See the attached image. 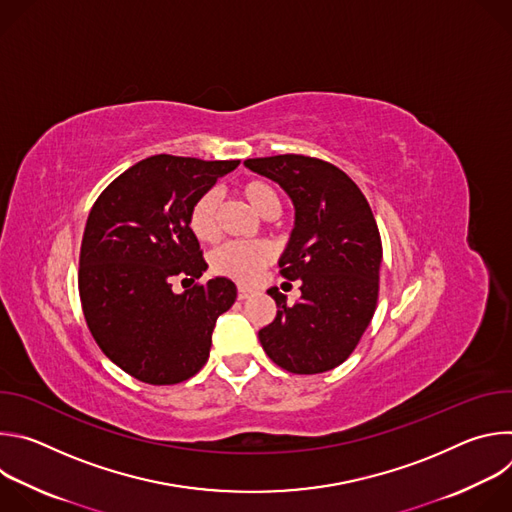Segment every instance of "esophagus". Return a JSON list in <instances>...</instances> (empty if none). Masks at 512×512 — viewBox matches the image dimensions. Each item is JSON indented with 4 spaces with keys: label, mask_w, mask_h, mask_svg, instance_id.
I'll return each instance as SVG.
<instances>
[{
    "label": "esophagus",
    "mask_w": 512,
    "mask_h": 512,
    "mask_svg": "<svg viewBox=\"0 0 512 512\" xmlns=\"http://www.w3.org/2000/svg\"><path fill=\"white\" fill-rule=\"evenodd\" d=\"M251 294H253V289H249L245 285H239V289H237V298L239 300H247Z\"/></svg>",
    "instance_id": "obj_1"
}]
</instances>
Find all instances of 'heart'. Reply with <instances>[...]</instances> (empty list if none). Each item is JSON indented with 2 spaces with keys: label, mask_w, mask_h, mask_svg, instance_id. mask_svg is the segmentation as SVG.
<instances>
[{
  "label": "heart",
  "mask_w": 512,
  "mask_h": 512,
  "mask_svg": "<svg viewBox=\"0 0 512 512\" xmlns=\"http://www.w3.org/2000/svg\"><path fill=\"white\" fill-rule=\"evenodd\" d=\"M245 200L263 216H273L279 208L277 190L265 180H249L241 186ZM218 194L208 190L192 204L188 227L200 241H214L218 237ZM273 259V249L267 243H227L212 253V269L239 283H253L265 265Z\"/></svg>",
  "instance_id": "heart-1"
}]
</instances>
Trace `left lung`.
<instances>
[{"label": "left lung", "mask_w": 512, "mask_h": 512, "mask_svg": "<svg viewBox=\"0 0 512 512\" xmlns=\"http://www.w3.org/2000/svg\"><path fill=\"white\" fill-rule=\"evenodd\" d=\"M245 166L277 182L296 210L279 267L285 279H300L302 298L291 306L277 287L267 289L277 316L259 330L261 346L289 373L332 371L352 354L377 308L383 247L373 210L328 162L285 154Z\"/></svg>", "instance_id": "obj_1"}]
</instances>
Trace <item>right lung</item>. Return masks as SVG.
<instances>
[{"mask_svg":"<svg viewBox=\"0 0 512 512\" xmlns=\"http://www.w3.org/2000/svg\"><path fill=\"white\" fill-rule=\"evenodd\" d=\"M239 160L152 156L115 178L91 208L79 291L93 338L119 369L148 385H176L208 360L216 318L237 285L212 277L174 294L172 279L206 269L188 227L192 204Z\"/></svg>","mask_w":512,"mask_h":512,"instance_id":"add662e5","label":"right lung"}]
</instances>
